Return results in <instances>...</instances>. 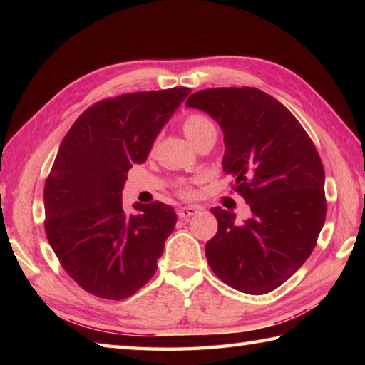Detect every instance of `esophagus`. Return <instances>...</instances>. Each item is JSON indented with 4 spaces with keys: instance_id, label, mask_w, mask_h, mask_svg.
I'll list each match as a JSON object with an SVG mask.
<instances>
[{
    "instance_id": "1",
    "label": "esophagus",
    "mask_w": 365,
    "mask_h": 365,
    "mask_svg": "<svg viewBox=\"0 0 365 365\" xmlns=\"http://www.w3.org/2000/svg\"><path fill=\"white\" fill-rule=\"evenodd\" d=\"M199 212L197 207H180L177 210V215L180 220H188L191 216H195Z\"/></svg>"
}]
</instances>
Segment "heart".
<instances>
[{"label":"heart","instance_id":"b5f03b06","mask_svg":"<svg viewBox=\"0 0 365 365\" xmlns=\"http://www.w3.org/2000/svg\"><path fill=\"white\" fill-rule=\"evenodd\" d=\"M208 130H215V125L210 119H207L202 114H191L183 120V131L191 143Z\"/></svg>","mask_w":365,"mask_h":365}]
</instances>
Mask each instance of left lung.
Segmentation results:
<instances>
[{"label": "left lung", "instance_id": "1", "mask_svg": "<svg viewBox=\"0 0 365 365\" xmlns=\"http://www.w3.org/2000/svg\"><path fill=\"white\" fill-rule=\"evenodd\" d=\"M188 108L204 111L224 135V174L251 208L235 221L212 208L218 232L207 242L208 265L222 282L250 294L277 289L314 251L327 216L324 170L297 118L257 88L195 92Z\"/></svg>", "mask_w": 365, "mask_h": 365}]
</instances>
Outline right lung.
Masks as SVG:
<instances>
[{
  "label": "right lung",
  "instance_id": "obj_1",
  "mask_svg": "<svg viewBox=\"0 0 365 365\" xmlns=\"http://www.w3.org/2000/svg\"><path fill=\"white\" fill-rule=\"evenodd\" d=\"M188 88L135 92L88 108L67 131L45 182V232L81 289L123 299L150 281L177 215L161 202L122 207L127 173L141 165Z\"/></svg>",
  "mask_w": 365,
  "mask_h": 365
}]
</instances>
